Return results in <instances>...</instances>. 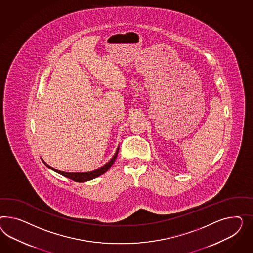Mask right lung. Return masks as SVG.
Here are the masks:
<instances>
[{"instance_id":"obj_1","label":"right lung","mask_w":253,"mask_h":253,"mask_svg":"<svg viewBox=\"0 0 253 253\" xmlns=\"http://www.w3.org/2000/svg\"><path fill=\"white\" fill-rule=\"evenodd\" d=\"M118 152H119V148L117 149L114 157H112L107 164L104 165L101 168L97 169L96 170L91 171V172H84V173H70V172H63V171L55 169L49 167V166L46 164V163H45V165H46L48 168H49L50 169L54 170L55 172L61 174V175L66 177V178H70V179H72V180H74V181H76V182H84V181H88V180H91V179H93V178L99 177L100 175H102L106 171L108 170L109 168L115 162L117 156H118Z\"/></svg>"}]
</instances>
